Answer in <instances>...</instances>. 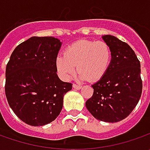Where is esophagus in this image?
Wrapping results in <instances>:
<instances>
[{"label":"esophagus","instance_id":"1","mask_svg":"<svg viewBox=\"0 0 150 150\" xmlns=\"http://www.w3.org/2000/svg\"><path fill=\"white\" fill-rule=\"evenodd\" d=\"M72 88H75V89H81L82 88V87L80 86V85H78V84H75V83H73V85H72Z\"/></svg>","mask_w":150,"mask_h":150}]
</instances>
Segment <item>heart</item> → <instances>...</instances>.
Returning a JSON list of instances; mask_svg holds the SVG:
<instances>
[{
    "mask_svg": "<svg viewBox=\"0 0 150 150\" xmlns=\"http://www.w3.org/2000/svg\"><path fill=\"white\" fill-rule=\"evenodd\" d=\"M111 56V49L106 42L82 40L67 47L64 55L57 57L56 67L64 80L70 79L78 70L79 80L95 82L106 73Z\"/></svg>",
    "mask_w": 150,
    "mask_h": 150,
    "instance_id": "heart-1",
    "label": "heart"
}]
</instances>
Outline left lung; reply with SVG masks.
I'll return each instance as SVG.
<instances>
[{"label": "left lung", "mask_w": 150, "mask_h": 150, "mask_svg": "<svg viewBox=\"0 0 150 150\" xmlns=\"http://www.w3.org/2000/svg\"><path fill=\"white\" fill-rule=\"evenodd\" d=\"M111 49V61L103 77L93 84V94L85 105L98 120L117 123L129 115L142 93L140 62L126 42L102 36Z\"/></svg>", "instance_id": "1"}]
</instances>
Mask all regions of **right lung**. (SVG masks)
<instances>
[{
	"mask_svg": "<svg viewBox=\"0 0 150 150\" xmlns=\"http://www.w3.org/2000/svg\"><path fill=\"white\" fill-rule=\"evenodd\" d=\"M62 42L32 37L18 45L6 69L5 92L11 108L24 123L43 126L60 114L72 84L58 78L56 58Z\"/></svg>",
	"mask_w": 150,
	"mask_h": 150,
	"instance_id": "add662e5",
	"label": "right lung"
}]
</instances>
